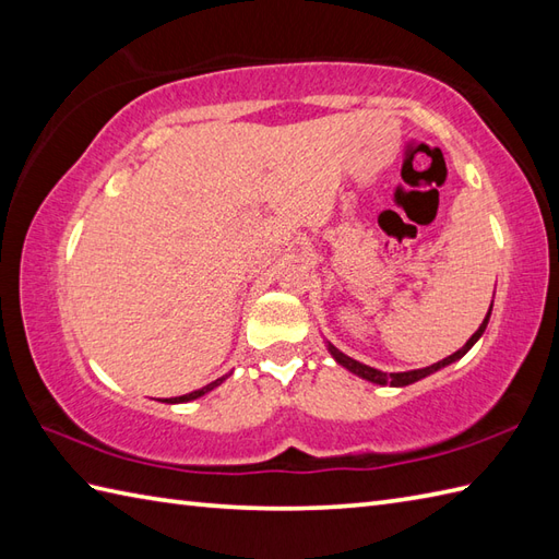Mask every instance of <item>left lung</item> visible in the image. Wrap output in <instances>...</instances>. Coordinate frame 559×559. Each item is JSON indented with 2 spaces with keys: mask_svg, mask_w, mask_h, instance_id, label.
I'll return each mask as SVG.
<instances>
[{
  "mask_svg": "<svg viewBox=\"0 0 559 559\" xmlns=\"http://www.w3.org/2000/svg\"><path fill=\"white\" fill-rule=\"evenodd\" d=\"M488 319H490V312H488V317H485V322L480 324V329L476 331V334H473L468 341H466V346H463L461 350H456L454 355H449V358H444V360H439V362H435V365H430V367H423V370H411V372H394V374H386V372H379V370H374V367H367V365H362V362H358V360H353V358H348V355H343L338 348H334V346H329V350H331V355H334V358L343 365V367H348L350 372H355V374H360L362 379H370V382H374V384H391V386H406V384H413V382H418V379H423V377H427L430 372H435V370H439V367H444V365H449V362H454V360H459L463 353H466L473 343H476L478 338H480V334L485 331V326H488Z\"/></svg>",
  "mask_w": 559,
  "mask_h": 559,
  "instance_id": "obj_1",
  "label": "left lung"
}]
</instances>
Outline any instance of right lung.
Returning <instances> with one entry per match:
<instances>
[{"label":"right lung","instance_id":"right-lung-1","mask_svg":"<svg viewBox=\"0 0 559 559\" xmlns=\"http://www.w3.org/2000/svg\"><path fill=\"white\" fill-rule=\"evenodd\" d=\"M225 377H221V379H216V382H211V384H206V386H201V389H197V391H192V394H185V396H177V399H165L168 403H182V401H192V399H199V396H204L206 391H211L213 386H218L221 382H223Z\"/></svg>","mask_w":559,"mask_h":559}]
</instances>
